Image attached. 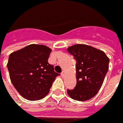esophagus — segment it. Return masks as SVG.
<instances>
[{
	"mask_svg": "<svg viewBox=\"0 0 123 123\" xmlns=\"http://www.w3.org/2000/svg\"><path fill=\"white\" fill-rule=\"evenodd\" d=\"M61 75H62V76H64V75H65V71H62V72L61 73Z\"/></svg>",
	"mask_w": 123,
	"mask_h": 123,
	"instance_id": "esophagus-1",
	"label": "esophagus"
}]
</instances>
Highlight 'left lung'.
<instances>
[{"label":"left lung","mask_w":123,"mask_h":123,"mask_svg":"<svg viewBox=\"0 0 123 123\" xmlns=\"http://www.w3.org/2000/svg\"><path fill=\"white\" fill-rule=\"evenodd\" d=\"M76 60V80L74 90H67L69 97L84 101L94 97L100 90L109 70V59L100 49L77 44L67 49Z\"/></svg>","instance_id":"1"}]
</instances>
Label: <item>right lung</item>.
<instances>
[{
  "mask_svg": "<svg viewBox=\"0 0 123 123\" xmlns=\"http://www.w3.org/2000/svg\"><path fill=\"white\" fill-rule=\"evenodd\" d=\"M51 51L45 45L31 44L10 55L7 66L10 80L24 98L40 100L49 92L59 75L48 63Z\"/></svg>",
  "mask_w": 123,
  "mask_h": 123,
  "instance_id": "1",
  "label": "right lung"
}]
</instances>
